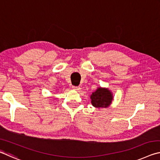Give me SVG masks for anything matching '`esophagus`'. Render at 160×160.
<instances>
[{
    "mask_svg": "<svg viewBox=\"0 0 160 160\" xmlns=\"http://www.w3.org/2000/svg\"><path fill=\"white\" fill-rule=\"evenodd\" d=\"M72 90H80V88H79V87H77V86H72Z\"/></svg>",
    "mask_w": 160,
    "mask_h": 160,
    "instance_id": "1",
    "label": "esophagus"
}]
</instances>
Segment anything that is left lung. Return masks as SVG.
<instances>
[{
	"label": "left lung",
	"mask_w": 160,
	"mask_h": 160,
	"mask_svg": "<svg viewBox=\"0 0 160 160\" xmlns=\"http://www.w3.org/2000/svg\"><path fill=\"white\" fill-rule=\"evenodd\" d=\"M91 102L93 107L97 108H107L109 106L113 99V96L108 89L99 88L92 94Z\"/></svg>",
	"instance_id": "1"
}]
</instances>
